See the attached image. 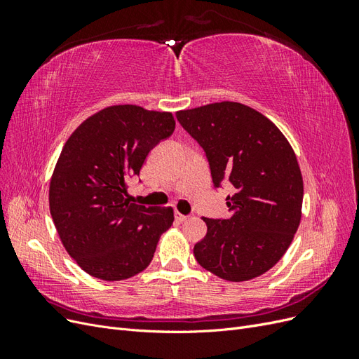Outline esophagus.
<instances>
[{"label":"esophagus","instance_id":"obj_1","mask_svg":"<svg viewBox=\"0 0 359 359\" xmlns=\"http://www.w3.org/2000/svg\"><path fill=\"white\" fill-rule=\"evenodd\" d=\"M173 215H175V220H177V222H181V223H182V222H186V220L189 219V217H187V215H184V214H181L180 211H175V212H173Z\"/></svg>","mask_w":359,"mask_h":359}]
</instances>
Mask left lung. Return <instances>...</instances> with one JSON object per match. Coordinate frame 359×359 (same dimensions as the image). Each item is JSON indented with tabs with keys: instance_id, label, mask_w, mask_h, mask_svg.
I'll return each instance as SVG.
<instances>
[{
	"instance_id": "1",
	"label": "left lung",
	"mask_w": 359,
	"mask_h": 359,
	"mask_svg": "<svg viewBox=\"0 0 359 359\" xmlns=\"http://www.w3.org/2000/svg\"><path fill=\"white\" fill-rule=\"evenodd\" d=\"M210 161L215 187L229 182V219H203L193 248L198 264L227 281L262 276L283 257L301 222L304 184L295 153L278 127L243 103L177 112Z\"/></svg>"
}]
</instances>
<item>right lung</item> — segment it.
I'll list each match as a JSON object with an SVG mask.
<instances>
[{"label":"right lung","mask_w":359,"mask_h":359,"mask_svg":"<svg viewBox=\"0 0 359 359\" xmlns=\"http://www.w3.org/2000/svg\"><path fill=\"white\" fill-rule=\"evenodd\" d=\"M173 130L170 112L115 104L86 118L64 144L49 210L64 248L85 273L119 281L151 264L173 210L130 203L127 184Z\"/></svg>","instance_id":"add662e5"}]
</instances>
